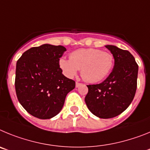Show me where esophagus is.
<instances>
[{"mask_svg":"<svg viewBox=\"0 0 150 150\" xmlns=\"http://www.w3.org/2000/svg\"><path fill=\"white\" fill-rule=\"evenodd\" d=\"M80 85H82V83H78V82H76V87H79V86H80Z\"/></svg>","mask_w":150,"mask_h":150,"instance_id":"1","label":"esophagus"}]
</instances>
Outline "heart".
I'll return each mask as SVG.
<instances>
[{
	"instance_id": "b5f03b06",
	"label": "heart",
	"mask_w": 150,
	"mask_h": 150,
	"mask_svg": "<svg viewBox=\"0 0 150 150\" xmlns=\"http://www.w3.org/2000/svg\"><path fill=\"white\" fill-rule=\"evenodd\" d=\"M70 59L62 58L59 67L67 77H73L80 69L81 76L88 83H97L104 79L110 73L113 55L109 52L98 49H79L72 52Z\"/></svg>"
}]
</instances>
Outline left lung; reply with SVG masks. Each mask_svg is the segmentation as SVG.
I'll list each match as a JSON object with an SVG mask.
<instances>
[{"label":"left lung","mask_w":150,"mask_h":150,"mask_svg":"<svg viewBox=\"0 0 150 150\" xmlns=\"http://www.w3.org/2000/svg\"><path fill=\"white\" fill-rule=\"evenodd\" d=\"M114 58V67L101 83L88 85L85 101L88 110L101 119L113 118L131 104L137 89L138 65L128 50L106 46Z\"/></svg>","instance_id":"8db88e82"}]
</instances>
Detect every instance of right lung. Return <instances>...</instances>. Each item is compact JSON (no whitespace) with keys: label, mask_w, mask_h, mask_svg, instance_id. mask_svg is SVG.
Instances as JSON below:
<instances>
[{"label":"right lung","mask_w":150,"mask_h":150,"mask_svg":"<svg viewBox=\"0 0 150 150\" xmlns=\"http://www.w3.org/2000/svg\"><path fill=\"white\" fill-rule=\"evenodd\" d=\"M65 51L62 46L43 44L29 49L17 61V98L34 117L47 120L59 114L67 93L75 88V81L64 76L59 67Z\"/></svg>","instance_id":"obj_1"}]
</instances>
